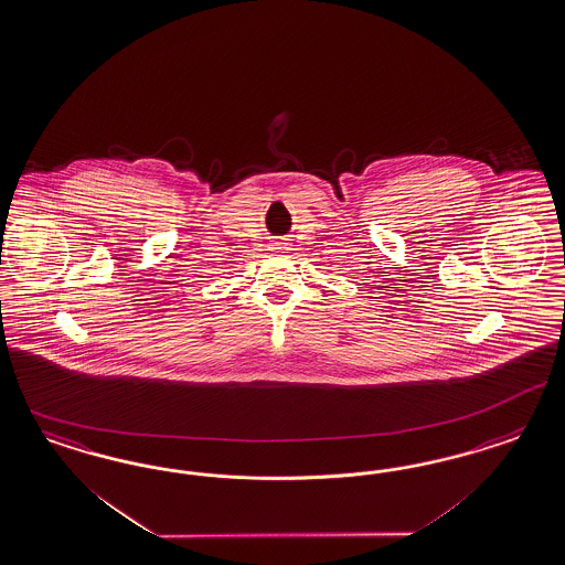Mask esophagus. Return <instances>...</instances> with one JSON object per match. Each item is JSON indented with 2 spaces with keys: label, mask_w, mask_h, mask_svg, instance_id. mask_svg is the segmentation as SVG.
I'll return each instance as SVG.
<instances>
[{
  "label": "esophagus",
  "mask_w": 565,
  "mask_h": 565,
  "mask_svg": "<svg viewBox=\"0 0 565 565\" xmlns=\"http://www.w3.org/2000/svg\"><path fill=\"white\" fill-rule=\"evenodd\" d=\"M273 252L278 253H289L292 249L291 243H287V238H278V241H273V247H270Z\"/></svg>",
  "instance_id": "34e87169"
}]
</instances>
